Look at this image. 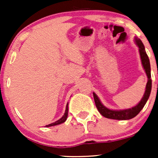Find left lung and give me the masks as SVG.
I'll list each match as a JSON object with an SVG mask.
<instances>
[{
  "label": "left lung",
  "mask_w": 158,
  "mask_h": 158,
  "mask_svg": "<svg viewBox=\"0 0 158 158\" xmlns=\"http://www.w3.org/2000/svg\"><path fill=\"white\" fill-rule=\"evenodd\" d=\"M135 42L139 48V56H140L143 68L144 69L148 78L147 84H146V90H145L143 98L138 102V104L136 105L135 106L132 107L131 108H127V109L123 110H112L108 108L101 102L100 99L97 97V94L93 92L94 102H95L96 106H97L98 110H99V113L102 114L103 117H106V118L118 119V120H127V119L134 118L143 109V108L146 105V102H147L148 98H149L152 90L151 66H150L149 59H148L147 54H146L145 47L142 41H141V40L137 37H135Z\"/></svg>",
  "instance_id": "left-lung-1"
}]
</instances>
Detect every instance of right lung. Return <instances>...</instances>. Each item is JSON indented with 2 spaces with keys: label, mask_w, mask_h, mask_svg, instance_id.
<instances>
[{
  "label": "right lung",
  "mask_w": 158,
  "mask_h": 158,
  "mask_svg": "<svg viewBox=\"0 0 158 158\" xmlns=\"http://www.w3.org/2000/svg\"><path fill=\"white\" fill-rule=\"evenodd\" d=\"M68 102L67 103V106H66V109H65V112L64 114V115L62 116V117L59 119V120L56 121L55 123H50V124L47 125L45 127H50V126H57V125L61 124V123H64L66 121L67 118H68Z\"/></svg>",
  "instance_id": "right-lung-1"
}]
</instances>
